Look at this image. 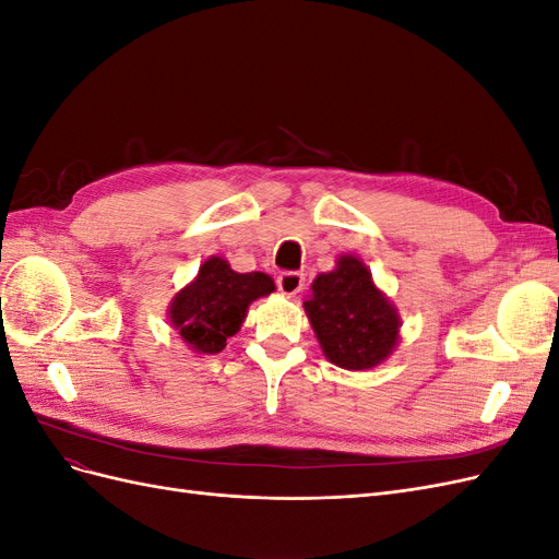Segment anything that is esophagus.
Returning a JSON list of instances; mask_svg holds the SVG:
<instances>
[{
    "instance_id": "esophagus-1",
    "label": "esophagus",
    "mask_w": 559,
    "mask_h": 559,
    "mask_svg": "<svg viewBox=\"0 0 559 559\" xmlns=\"http://www.w3.org/2000/svg\"><path fill=\"white\" fill-rule=\"evenodd\" d=\"M302 286H306V275L302 273H282L277 277V289L284 296H296L302 292Z\"/></svg>"
}]
</instances>
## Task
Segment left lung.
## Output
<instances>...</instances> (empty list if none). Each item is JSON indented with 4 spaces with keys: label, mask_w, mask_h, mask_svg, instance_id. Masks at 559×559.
<instances>
[{
    "label": "left lung",
    "mask_w": 559,
    "mask_h": 559,
    "mask_svg": "<svg viewBox=\"0 0 559 559\" xmlns=\"http://www.w3.org/2000/svg\"><path fill=\"white\" fill-rule=\"evenodd\" d=\"M302 308L326 359L345 370L376 368L399 343L396 308L352 253H343L331 273L317 275Z\"/></svg>",
    "instance_id": "1"
}]
</instances>
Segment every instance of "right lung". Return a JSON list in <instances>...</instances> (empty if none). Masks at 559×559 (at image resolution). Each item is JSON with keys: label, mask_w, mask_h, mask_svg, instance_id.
<instances>
[{"label": "right lung", "mask_w": 559, "mask_h": 559, "mask_svg": "<svg viewBox=\"0 0 559 559\" xmlns=\"http://www.w3.org/2000/svg\"><path fill=\"white\" fill-rule=\"evenodd\" d=\"M275 292L265 273H235L222 257L200 265L198 277L170 302V324L198 354H218L240 331L249 306Z\"/></svg>", "instance_id": "obj_1"}]
</instances>
